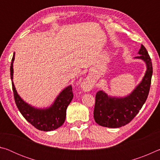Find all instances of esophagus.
<instances>
[{
	"instance_id": "obj_1",
	"label": "esophagus",
	"mask_w": 160,
	"mask_h": 160,
	"mask_svg": "<svg viewBox=\"0 0 160 160\" xmlns=\"http://www.w3.org/2000/svg\"><path fill=\"white\" fill-rule=\"evenodd\" d=\"M92 83L90 79H85L82 83V88L84 90H90L92 88Z\"/></svg>"
}]
</instances>
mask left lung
<instances>
[{
	"label": "left lung",
	"instance_id": "obj_1",
	"mask_svg": "<svg viewBox=\"0 0 160 160\" xmlns=\"http://www.w3.org/2000/svg\"><path fill=\"white\" fill-rule=\"evenodd\" d=\"M139 56L135 58L145 61L147 70L144 77L135 90L124 97L108 96L102 90L97 92L94 109V118L99 126L119 128L128 124L141 109L148 98L152 75V64L145 47L141 44Z\"/></svg>",
	"mask_w": 160,
	"mask_h": 160
}]
</instances>
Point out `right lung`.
Segmentation results:
<instances>
[{
	"instance_id": "1",
	"label": "right lung",
	"mask_w": 160,
	"mask_h": 160,
	"mask_svg": "<svg viewBox=\"0 0 160 160\" xmlns=\"http://www.w3.org/2000/svg\"><path fill=\"white\" fill-rule=\"evenodd\" d=\"M13 53L10 65V78L12 80V91L15 102L22 115L37 129L43 131H51L63 125L66 116V109L73 97L72 86H68L58 94L51 107L46 109H38L31 106L21 98L18 94L13 83Z\"/></svg>"
}]
</instances>
